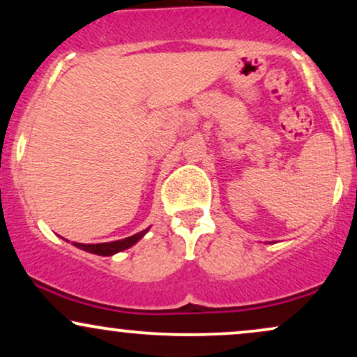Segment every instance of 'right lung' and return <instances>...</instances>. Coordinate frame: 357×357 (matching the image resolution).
I'll return each mask as SVG.
<instances>
[{
  "mask_svg": "<svg viewBox=\"0 0 357 357\" xmlns=\"http://www.w3.org/2000/svg\"><path fill=\"white\" fill-rule=\"evenodd\" d=\"M147 231H149V228H147V230L139 231L132 236H127V238H124V240L109 241V243L85 245V243H75V241H73V245H75L77 248L85 250V252H89V253H96V255H102V257H110V255H114V253H119V252H122V250H127V248L132 247V245H136Z\"/></svg>",
  "mask_w": 357,
  "mask_h": 357,
  "instance_id": "1",
  "label": "right lung"
}]
</instances>
